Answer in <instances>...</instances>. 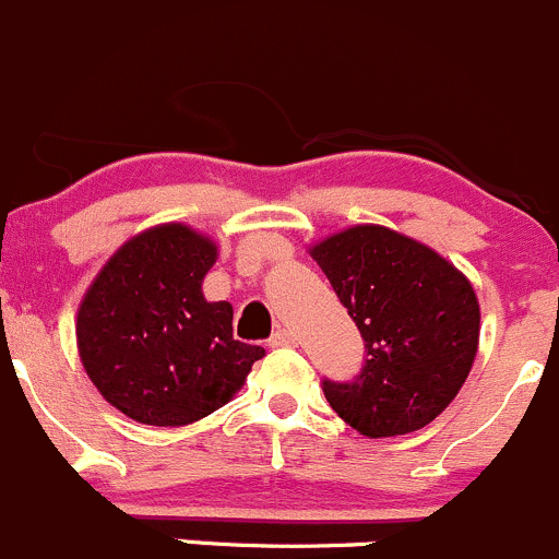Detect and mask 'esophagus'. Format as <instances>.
<instances>
[{
    "label": "esophagus",
    "instance_id": "esophagus-1",
    "mask_svg": "<svg viewBox=\"0 0 559 559\" xmlns=\"http://www.w3.org/2000/svg\"><path fill=\"white\" fill-rule=\"evenodd\" d=\"M269 345L272 347H296L298 336L293 334L290 329H277L272 336H269Z\"/></svg>",
    "mask_w": 559,
    "mask_h": 559
}]
</instances>
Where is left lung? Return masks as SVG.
<instances>
[{"label": "left lung", "instance_id": "1", "mask_svg": "<svg viewBox=\"0 0 559 559\" xmlns=\"http://www.w3.org/2000/svg\"><path fill=\"white\" fill-rule=\"evenodd\" d=\"M312 258L364 340L356 378H323L329 405L367 438L432 424L460 394L478 350L473 285L438 252L380 225L342 230Z\"/></svg>", "mask_w": 559, "mask_h": 559}]
</instances>
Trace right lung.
<instances>
[{"mask_svg":"<svg viewBox=\"0 0 559 559\" xmlns=\"http://www.w3.org/2000/svg\"><path fill=\"white\" fill-rule=\"evenodd\" d=\"M217 247L187 225L127 241L79 309V350L99 394L152 427H185L223 407L266 356L234 340V307L201 282Z\"/></svg>","mask_w":559,"mask_h":559,"instance_id":"1","label":"right lung"}]
</instances>
